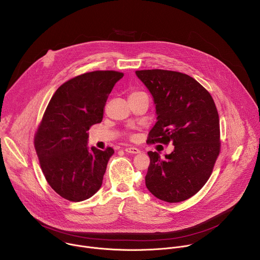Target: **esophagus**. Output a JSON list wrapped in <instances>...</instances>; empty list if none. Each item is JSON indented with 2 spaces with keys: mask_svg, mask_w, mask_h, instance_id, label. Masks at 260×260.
<instances>
[{
  "mask_svg": "<svg viewBox=\"0 0 260 260\" xmlns=\"http://www.w3.org/2000/svg\"><path fill=\"white\" fill-rule=\"evenodd\" d=\"M124 150L126 153H132V154L140 153V149H138V148H136V147H128V148H125Z\"/></svg>",
  "mask_w": 260,
  "mask_h": 260,
  "instance_id": "esophagus-1",
  "label": "esophagus"
}]
</instances>
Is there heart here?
<instances>
[{
    "mask_svg": "<svg viewBox=\"0 0 260 260\" xmlns=\"http://www.w3.org/2000/svg\"><path fill=\"white\" fill-rule=\"evenodd\" d=\"M135 93H139V92H138V91H135V92H132L131 94H135Z\"/></svg>",
    "mask_w": 260,
    "mask_h": 260,
    "instance_id": "1",
    "label": "heart"
}]
</instances>
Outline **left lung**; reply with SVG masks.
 I'll return each instance as SVG.
<instances>
[{
  "label": "left lung",
  "mask_w": 260,
  "mask_h": 260,
  "mask_svg": "<svg viewBox=\"0 0 260 260\" xmlns=\"http://www.w3.org/2000/svg\"><path fill=\"white\" fill-rule=\"evenodd\" d=\"M153 96L157 121L147 143L174 145L161 159L148 152L146 187L157 199L179 203L199 192L220 152L219 115L213 98L192 77L175 71H136Z\"/></svg>",
  "instance_id": "obj_1"
}]
</instances>
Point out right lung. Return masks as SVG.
Segmentation results:
<instances>
[{"label":"right lung","mask_w":260,"mask_h":260,"mask_svg":"<svg viewBox=\"0 0 260 260\" xmlns=\"http://www.w3.org/2000/svg\"><path fill=\"white\" fill-rule=\"evenodd\" d=\"M123 77L116 71L82 74L52 95L35 134V149L51 188L71 202L91 198L102 186L114 150L87 147L89 127L103 119L108 95Z\"/></svg>","instance_id":"add662e5"}]
</instances>
